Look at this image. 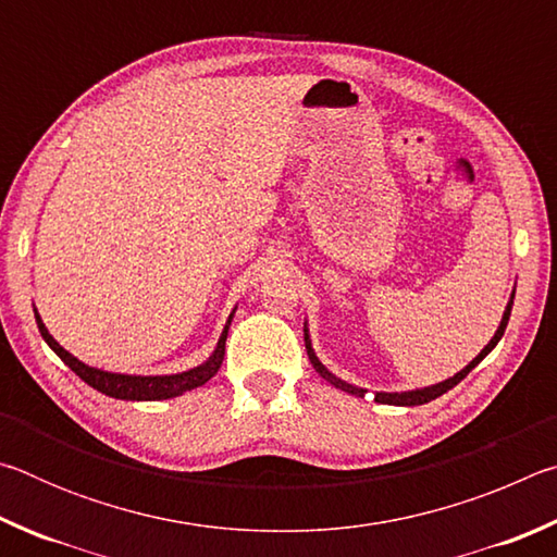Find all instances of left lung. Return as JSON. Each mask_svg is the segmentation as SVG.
I'll return each mask as SVG.
<instances>
[{
  "label": "left lung",
  "mask_w": 557,
  "mask_h": 557,
  "mask_svg": "<svg viewBox=\"0 0 557 557\" xmlns=\"http://www.w3.org/2000/svg\"><path fill=\"white\" fill-rule=\"evenodd\" d=\"M513 297H516V287H513V292H511V299H508V305H506V309H504V317H502V324H498V329H496V334L492 336V342H488L482 351H479V356L476 358H471V361L465 366V369H461L459 373H455L451 375V379H447V381H442V383H435V385H428V388H414V391H400V393H385V391H379L375 393V403H383V405H405V408H410V405H425V403H430V400H435V398H440V395H445L447 391H451L455 388V385L459 383V381H465L467 375H469V371L474 369V366H479L484 361V358L492 354V348L502 342V336H504V332H506V324H508V317H511V307H513ZM305 346H307V356H309V361H312V366H314V371L322 375L324 381H329L334 385V388H338V391H344V393H348V395H356V398H363L366 393V388H358V385H354V383H346V381H342V379H336V375L326 369V366L319 361L317 358V354H314V348H312V338H309V329H307V322H305Z\"/></svg>",
  "instance_id": "8db88e82"
}]
</instances>
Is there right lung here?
<instances>
[{
  "mask_svg": "<svg viewBox=\"0 0 557 557\" xmlns=\"http://www.w3.org/2000/svg\"><path fill=\"white\" fill-rule=\"evenodd\" d=\"M235 309L225 322L219 344H215L213 354L206 358L203 363L194 366V369L182 371V373H169V375H132V373H112V371H102L96 369V366H88L75 358L73 354L65 351V348L55 342V338L49 334V329L41 322L39 312L34 309L36 324H39V332L44 336V342L53 348V354L61 358V361L69 366V369L78 375V379L86 381L90 388H96L98 393H106L110 398L117 400H169L176 398V395H184L188 391L199 388L206 381H211L215 373H219L223 356H225V338H228V329L233 322Z\"/></svg>",
  "mask_w": 557,
  "mask_h": 557,
  "instance_id": "right-lung-1",
  "label": "right lung"
}]
</instances>
